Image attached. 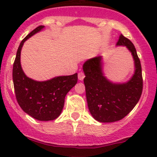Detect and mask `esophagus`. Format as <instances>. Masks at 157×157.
Wrapping results in <instances>:
<instances>
[{"label": "esophagus", "mask_w": 157, "mask_h": 157, "mask_svg": "<svg viewBox=\"0 0 157 157\" xmlns=\"http://www.w3.org/2000/svg\"><path fill=\"white\" fill-rule=\"evenodd\" d=\"M78 78L80 81H82L84 79V78H85V74H84L83 72H78Z\"/></svg>", "instance_id": "esophagus-1"}]
</instances>
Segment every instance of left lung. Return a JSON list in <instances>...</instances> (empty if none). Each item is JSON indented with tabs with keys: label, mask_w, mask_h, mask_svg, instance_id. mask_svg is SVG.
Here are the masks:
<instances>
[{
	"label": "left lung",
	"mask_w": 157,
	"mask_h": 157,
	"mask_svg": "<svg viewBox=\"0 0 157 157\" xmlns=\"http://www.w3.org/2000/svg\"><path fill=\"white\" fill-rule=\"evenodd\" d=\"M117 46H126L134 59V75L127 83H112L104 76L101 56L87 60L83 65L88 109L92 117L102 123L123 119L139 101L143 91L142 69L134 45L121 34Z\"/></svg>",
	"instance_id": "obj_1"
}]
</instances>
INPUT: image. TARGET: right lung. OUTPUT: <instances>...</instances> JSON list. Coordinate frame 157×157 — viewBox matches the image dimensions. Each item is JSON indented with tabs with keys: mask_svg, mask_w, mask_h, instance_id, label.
Instances as JSON below:
<instances>
[{
	"mask_svg": "<svg viewBox=\"0 0 157 157\" xmlns=\"http://www.w3.org/2000/svg\"><path fill=\"white\" fill-rule=\"evenodd\" d=\"M44 26H39L21 41L13 66V82L15 95L20 107L33 118L42 121L55 120L64 106L66 94L78 81V74L58 76L45 82L28 78L21 65V52L24 43Z\"/></svg>",
	"mask_w": 157,
	"mask_h": 157,
	"instance_id": "right-lung-1",
	"label": "right lung"
}]
</instances>
